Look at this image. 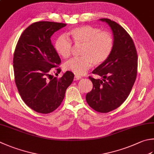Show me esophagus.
I'll return each instance as SVG.
<instances>
[{
  "mask_svg": "<svg viewBox=\"0 0 154 154\" xmlns=\"http://www.w3.org/2000/svg\"><path fill=\"white\" fill-rule=\"evenodd\" d=\"M81 78H82V77L81 76H78V75H75L74 76V80H80Z\"/></svg>",
  "mask_w": 154,
  "mask_h": 154,
  "instance_id": "1",
  "label": "esophagus"
}]
</instances>
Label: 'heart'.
<instances>
[{"label":"heart","mask_w":154,"mask_h":154,"mask_svg":"<svg viewBox=\"0 0 154 154\" xmlns=\"http://www.w3.org/2000/svg\"><path fill=\"white\" fill-rule=\"evenodd\" d=\"M67 35L76 44L83 45L80 52L82 56L69 60L64 64L66 69L78 75L86 73L92 64L98 66L106 62L114 47V39L109 32L91 25L74 27ZM54 48L63 58L71 56L72 42L65 35L57 37Z\"/></svg>","instance_id":"b5f03b06"}]
</instances>
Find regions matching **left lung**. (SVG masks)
Returning a JSON list of instances; mask_svg holds the SVG:
<instances>
[{"mask_svg": "<svg viewBox=\"0 0 154 154\" xmlns=\"http://www.w3.org/2000/svg\"><path fill=\"white\" fill-rule=\"evenodd\" d=\"M106 22L112 31L114 47L106 62L92 71L103 79L89 76L93 88L88 92V105L99 112H109L122 104L134 85L137 73V54L131 36L120 25L109 19Z\"/></svg>", "mask_w": 154, "mask_h": 154, "instance_id": "8db88e82", "label": "left lung"}]
</instances>
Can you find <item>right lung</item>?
Wrapping results in <instances>:
<instances>
[{"label": "right lung", "instance_id": "1", "mask_svg": "<svg viewBox=\"0 0 154 154\" xmlns=\"http://www.w3.org/2000/svg\"><path fill=\"white\" fill-rule=\"evenodd\" d=\"M66 24L50 21L35 22L25 29L16 45L13 56L14 81L23 100L35 112L48 114L58 107L74 74L58 75L60 57L51 42L55 32ZM55 68L54 69V68Z\"/></svg>", "mask_w": 154, "mask_h": 154}]
</instances>
